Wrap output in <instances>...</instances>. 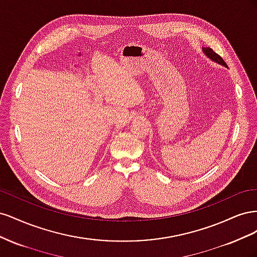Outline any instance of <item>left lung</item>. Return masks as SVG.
I'll use <instances>...</instances> for the list:
<instances>
[{
    "label": "left lung",
    "instance_id": "1",
    "mask_svg": "<svg viewBox=\"0 0 257 257\" xmlns=\"http://www.w3.org/2000/svg\"><path fill=\"white\" fill-rule=\"evenodd\" d=\"M203 51H204V53L206 54L208 58H210V60H212V61L216 62V63H219L221 65H224V66L227 67V65L224 62V60L216 52H214L211 48H208V47L207 48H203Z\"/></svg>",
    "mask_w": 257,
    "mask_h": 257
}]
</instances>
